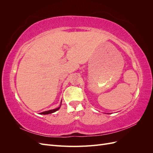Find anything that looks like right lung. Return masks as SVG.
I'll list each match as a JSON object with an SVG mask.
<instances>
[{"instance_id":"1","label":"right lung","mask_w":153,"mask_h":153,"mask_svg":"<svg viewBox=\"0 0 153 153\" xmlns=\"http://www.w3.org/2000/svg\"><path fill=\"white\" fill-rule=\"evenodd\" d=\"M61 103H62V100H61V105H60V106H59L58 108H55V109H52V110H48V111H45V112H41V114L46 115V114H52V113H53V112H56V111H57L60 108H61Z\"/></svg>"}]
</instances>
